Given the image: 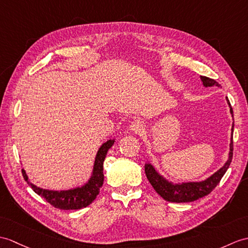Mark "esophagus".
<instances>
[{
	"label": "esophagus",
	"mask_w": 248,
	"mask_h": 248,
	"mask_svg": "<svg viewBox=\"0 0 248 248\" xmlns=\"http://www.w3.org/2000/svg\"><path fill=\"white\" fill-rule=\"evenodd\" d=\"M129 128L132 132H133V133H140V132L143 130V124H142L141 120L135 119L131 123Z\"/></svg>",
	"instance_id": "1"
}]
</instances>
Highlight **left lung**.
Returning a JSON list of instances; mask_svg holds the SVG:
<instances>
[{
    "mask_svg": "<svg viewBox=\"0 0 248 248\" xmlns=\"http://www.w3.org/2000/svg\"><path fill=\"white\" fill-rule=\"evenodd\" d=\"M203 85L205 88L208 86H220L216 80L210 79L208 77L201 76ZM228 106L230 108V114L233 117L232 108L230 107V103L228 98L226 97ZM232 132H233V124L232 128V138H230V147H229V155L227 162L224 164L222 168L218 169L214 174L206 178L205 181L202 182H189V183H182V184H173L169 181H167L164 176L160 175L158 172L155 170L154 167L151 164L145 165V172L147 178L150 182L152 187L154 188L160 197L164 200L168 201L172 203H188L193 202L201 198L208 195L212 190H214L218 183H220L221 178L225 174V172L229 168L230 163L232 159V151H233V142H232Z\"/></svg>",
    "mask_w": 248,
    "mask_h": 248,
    "instance_id": "left-lung-1",
    "label": "left lung"
}]
</instances>
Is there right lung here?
<instances>
[{"label":"right lung","mask_w":248,"mask_h":248,"mask_svg":"<svg viewBox=\"0 0 248 248\" xmlns=\"http://www.w3.org/2000/svg\"><path fill=\"white\" fill-rule=\"evenodd\" d=\"M114 140H110L107 142L102 143V146L99 148V150H98L96 154L93 173H92L89 182L81 187L61 190V191H54V190L42 189L34 186L28 180V176L24 169H22L23 177H24V180L31 187L34 192L39 194L40 197H42L46 202L49 203L51 206L56 207V208L63 210H75L84 208V207L89 206L93 202L98 193H99L100 187L103 184V178H105V176H103V162H105L108 149L114 145Z\"/></svg>","instance_id":"add662e5"}]
</instances>
